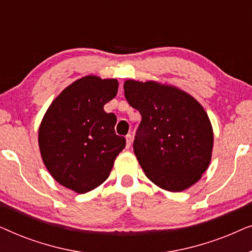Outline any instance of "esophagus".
Wrapping results in <instances>:
<instances>
[{
  "label": "esophagus",
  "mask_w": 252,
  "mask_h": 252,
  "mask_svg": "<svg viewBox=\"0 0 252 252\" xmlns=\"http://www.w3.org/2000/svg\"><path fill=\"white\" fill-rule=\"evenodd\" d=\"M132 141H133V137L130 134H128V135H126V143H127V148L130 147V144H132Z\"/></svg>",
  "instance_id": "esophagus-1"
}]
</instances>
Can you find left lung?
Returning a JSON list of instances; mask_svg holds the SVG:
<instances>
[{"instance_id":"left-lung-1","label":"left lung","mask_w":252,"mask_h":252,"mask_svg":"<svg viewBox=\"0 0 252 252\" xmlns=\"http://www.w3.org/2000/svg\"><path fill=\"white\" fill-rule=\"evenodd\" d=\"M125 97L141 113L134 154L147 178L167 191H184L208 170L213 128L195 97L173 85L128 79Z\"/></svg>"}]
</instances>
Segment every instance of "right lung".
I'll return each mask as SVG.
<instances>
[{
	"instance_id": "obj_1",
	"label": "right lung",
	"mask_w": 252,
	"mask_h": 252,
	"mask_svg": "<svg viewBox=\"0 0 252 252\" xmlns=\"http://www.w3.org/2000/svg\"><path fill=\"white\" fill-rule=\"evenodd\" d=\"M118 86L117 79L85 75L61 92L41 120L37 141L44 166L77 194L101 186L126 146L115 132L116 116L104 111Z\"/></svg>"
}]
</instances>
